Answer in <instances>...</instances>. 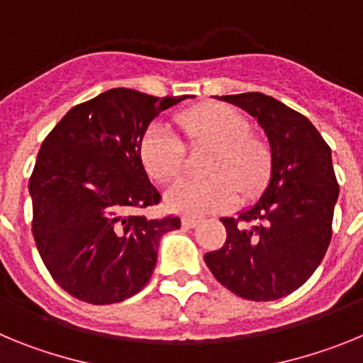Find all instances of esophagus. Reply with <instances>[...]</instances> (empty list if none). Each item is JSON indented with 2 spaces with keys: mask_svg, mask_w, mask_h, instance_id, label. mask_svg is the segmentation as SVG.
Listing matches in <instances>:
<instances>
[{
  "mask_svg": "<svg viewBox=\"0 0 363 363\" xmlns=\"http://www.w3.org/2000/svg\"><path fill=\"white\" fill-rule=\"evenodd\" d=\"M198 223H200V220H198V218H192V216H184V218H182V225L187 227V229H192V227H196Z\"/></svg>",
  "mask_w": 363,
  "mask_h": 363,
  "instance_id": "34e87169",
  "label": "esophagus"
}]
</instances>
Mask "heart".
Instances as JSON below:
<instances>
[{
  "instance_id": "heart-1",
  "label": "heart",
  "mask_w": 363,
  "mask_h": 363,
  "mask_svg": "<svg viewBox=\"0 0 363 363\" xmlns=\"http://www.w3.org/2000/svg\"><path fill=\"white\" fill-rule=\"evenodd\" d=\"M179 129L192 145H213L205 179H179L165 192L172 213L203 216L230 209L242 196L264 187L271 152L264 140L249 134V121L229 105L207 104L178 116ZM182 138L163 123H152L140 140V160L154 182H171L184 167Z\"/></svg>"
}]
</instances>
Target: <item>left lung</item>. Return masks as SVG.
<instances>
[{
  "mask_svg": "<svg viewBox=\"0 0 363 363\" xmlns=\"http://www.w3.org/2000/svg\"><path fill=\"white\" fill-rule=\"evenodd\" d=\"M249 112L271 149V176L262 196L238 218H221L227 240L205 255L218 281L252 301L287 296L311 278L333 234L338 182L331 149L314 125L262 92L221 96Z\"/></svg>",
  "mask_w": 363,
  "mask_h": 363,
  "instance_id": "obj_1",
  "label": "left lung"
}]
</instances>
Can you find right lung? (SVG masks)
Masks as SVG:
<instances>
[{"instance_id": "right-lung-1", "label": "right lung", "mask_w": 363, "mask_h": 363, "mask_svg": "<svg viewBox=\"0 0 363 363\" xmlns=\"http://www.w3.org/2000/svg\"><path fill=\"white\" fill-rule=\"evenodd\" d=\"M187 99L111 89L70 108L45 138L28 182L32 234L45 267L70 296L118 303L143 289L160 240L179 218L133 211L158 203L140 140L160 112Z\"/></svg>"}]
</instances>
